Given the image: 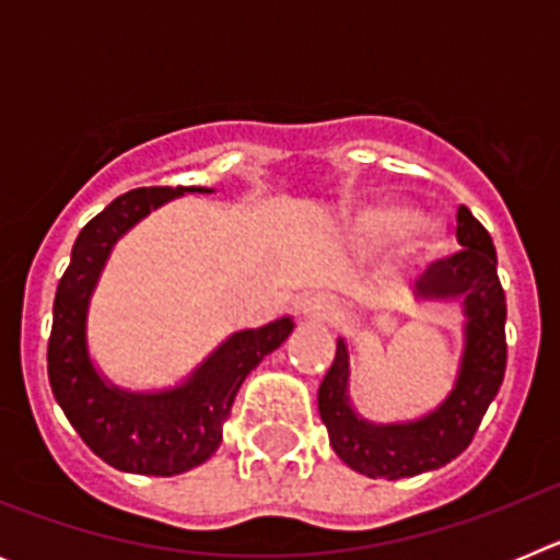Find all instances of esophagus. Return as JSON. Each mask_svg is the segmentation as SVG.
<instances>
[{
  "instance_id": "esophagus-1",
  "label": "esophagus",
  "mask_w": 560,
  "mask_h": 560,
  "mask_svg": "<svg viewBox=\"0 0 560 560\" xmlns=\"http://www.w3.org/2000/svg\"><path fill=\"white\" fill-rule=\"evenodd\" d=\"M300 311H303V316L314 319V323H336V319H339V303H336V296L323 294V291L305 296L303 303H300Z\"/></svg>"
}]
</instances>
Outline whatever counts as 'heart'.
Returning a JSON list of instances; mask_svg holds the SVG:
<instances>
[{"label": "heart", "mask_w": 560, "mask_h": 560, "mask_svg": "<svg viewBox=\"0 0 560 560\" xmlns=\"http://www.w3.org/2000/svg\"><path fill=\"white\" fill-rule=\"evenodd\" d=\"M418 221V212L407 205H373L368 210H361L355 215V230L364 237H373V241H387V237H398L404 232H409ZM432 241V232H423V244Z\"/></svg>", "instance_id": "b5f03b06"}]
</instances>
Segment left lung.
<instances>
[{
    "label": "left lung",
    "instance_id": "8db88e82",
    "mask_svg": "<svg viewBox=\"0 0 560 560\" xmlns=\"http://www.w3.org/2000/svg\"><path fill=\"white\" fill-rule=\"evenodd\" d=\"M463 249L434 260L415 280L420 300H459L465 314V348L448 398L423 418L404 423H370L350 404V348L336 341V359L319 384V418L328 427L336 457L368 477L404 479L434 471L468 448L485 412L497 398L508 364L504 319L508 303L497 275V249L468 207L457 210Z\"/></svg>",
    "mask_w": 560,
    "mask_h": 560
}]
</instances>
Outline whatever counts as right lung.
<instances>
[{"instance_id": "obj_1", "label": "right lung", "mask_w": 560, "mask_h": 560, "mask_svg": "<svg viewBox=\"0 0 560 560\" xmlns=\"http://www.w3.org/2000/svg\"><path fill=\"white\" fill-rule=\"evenodd\" d=\"M207 187H140L122 192L89 221L72 246L52 303L47 375L58 407L103 463L128 474L173 477L215 454L221 429L246 375L294 330L291 316L221 341L190 378L160 393L114 387L89 359L86 314L114 244L151 210Z\"/></svg>"}]
</instances>
